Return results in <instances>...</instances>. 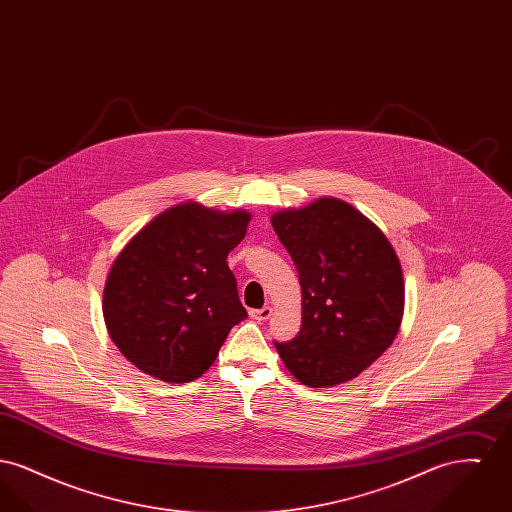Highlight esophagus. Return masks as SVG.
I'll return each mask as SVG.
<instances>
[{
    "label": "esophagus",
    "mask_w": 512,
    "mask_h": 512,
    "mask_svg": "<svg viewBox=\"0 0 512 512\" xmlns=\"http://www.w3.org/2000/svg\"><path fill=\"white\" fill-rule=\"evenodd\" d=\"M251 318H255V320H259V322H265L272 315V309L270 307H263V309H253L251 313Z\"/></svg>",
    "instance_id": "34e87169"
}]
</instances>
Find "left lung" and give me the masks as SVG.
I'll return each mask as SVG.
<instances>
[{
    "instance_id": "8db88e82",
    "label": "left lung",
    "mask_w": 512,
    "mask_h": 512,
    "mask_svg": "<svg viewBox=\"0 0 512 512\" xmlns=\"http://www.w3.org/2000/svg\"><path fill=\"white\" fill-rule=\"evenodd\" d=\"M272 228L303 295L299 334L274 341L284 365L311 388L357 378L390 347L403 318V272L388 238L334 197L280 211Z\"/></svg>"
}]
</instances>
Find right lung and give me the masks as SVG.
Returning <instances> with one entry per match:
<instances>
[{
  "label": "right lung",
  "instance_id": "add662e5",
  "mask_svg": "<svg viewBox=\"0 0 512 512\" xmlns=\"http://www.w3.org/2000/svg\"><path fill=\"white\" fill-rule=\"evenodd\" d=\"M249 219L184 203L122 249L103 290V318L132 365L186 384L215 363L232 326L247 318L226 257Z\"/></svg>",
  "mask_w": 512,
  "mask_h": 512
}]
</instances>
